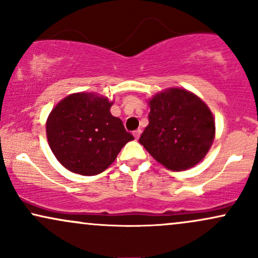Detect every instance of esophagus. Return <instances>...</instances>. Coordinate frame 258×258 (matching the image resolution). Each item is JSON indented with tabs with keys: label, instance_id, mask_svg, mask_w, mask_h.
I'll return each instance as SVG.
<instances>
[{
	"label": "esophagus",
	"instance_id": "esophagus-1",
	"mask_svg": "<svg viewBox=\"0 0 258 258\" xmlns=\"http://www.w3.org/2000/svg\"><path fill=\"white\" fill-rule=\"evenodd\" d=\"M141 133H142L141 130H136V131L133 132V136H135L136 139H138L139 137H141Z\"/></svg>",
	"mask_w": 258,
	"mask_h": 258
}]
</instances>
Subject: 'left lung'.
Here are the masks:
<instances>
[{
	"label": "left lung",
	"mask_w": 258,
	"mask_h": 258,
	"mask_svg": "<svg viewBox=\"0 0 258 258\" xmlns=\"http://www.w3.org/2000/svg\"><path fill=\"white\" fill-rule=\"evenodd\" d=\"M149 106V125L139 143L168 170L183 171L199 164L215 138V119L209 106L183 88L155 94Z\"/></svg>",
	"instance_id": "8db88e82"
}]
</instances>
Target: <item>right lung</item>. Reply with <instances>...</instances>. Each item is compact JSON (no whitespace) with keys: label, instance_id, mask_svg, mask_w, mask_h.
Returning a JSON list of instances; mask_svg holds the SVG:
<instances>
[{"label":"right lung","instance_id":"1","mask_svg":"<svg viewBox=\"0 0 258 258\" xmlns=\"http://www.w3.org/2000/svg\"><path fill=\"white\" fill-rule=\"evenodd\" d=\"M112 102L94 93H74L53 108L46 122L48 144L67 170L82 176L102 173L133 136L112 116Z\"/></svg>","mask_w":258,"mask_h":258}]
</instances>
